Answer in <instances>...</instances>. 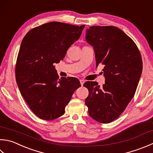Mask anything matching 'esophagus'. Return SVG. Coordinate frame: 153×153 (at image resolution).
<instances>
[{
  "label": "esophagus",
  "mask_w": 153,
  "mask_h": 153,
  "mask_svg": "<svg viewBox=\"0 0 153 153\" xmlns=\"http://www.w3.org/2000/svg\"><path fill=\"white\" fill-rule=\"evenodd\" d=\"M79 82H80L81 85H83V83H84V82H85V80H83V79H80V80H79Z\"/></svg>",
  "instance_id": "1"
}]
</instances>
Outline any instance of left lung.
Masks as SVG:
<instances>
[{"mask_svg": "<svg viewBox=\"0 0 153 153\" xmlns=\"http://www.w3.org/2000/svg\"><path fill=\"white\" fill-rule=\"evenodd\" d=\"M86 42L93 46L96 67L104 65L103 87L96 82L83 85L89 95L85 103L89 116L101 123L114 121L132 100L143 70L139 50L132 39L115 26H91Z\"/></svg>", "mask_w": 153, "mask_h": 153, "instance_id": "1", "label": "left lung"}]
</instances>
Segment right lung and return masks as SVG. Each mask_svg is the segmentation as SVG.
<instances>
[{
	"mask_svg": "<svg viewBox=\"0 0 153 153\" xmlns=\"http://www.w3.org/2000/svg\"><path fill=\"white\" fill-rule=\"evenodd\" d=\"M84 27L48 22L32 29L23 38L16 80L22 97L39 118L52 120L64 115L74 92L81 86L75 77L59 79L53 64L63 60Z\"/></svg>",
	"mask_w": 153,
	"mask_h": 153,
	"instance_id": "add662e5",
	"label": "right lung"
}]
</instances>
